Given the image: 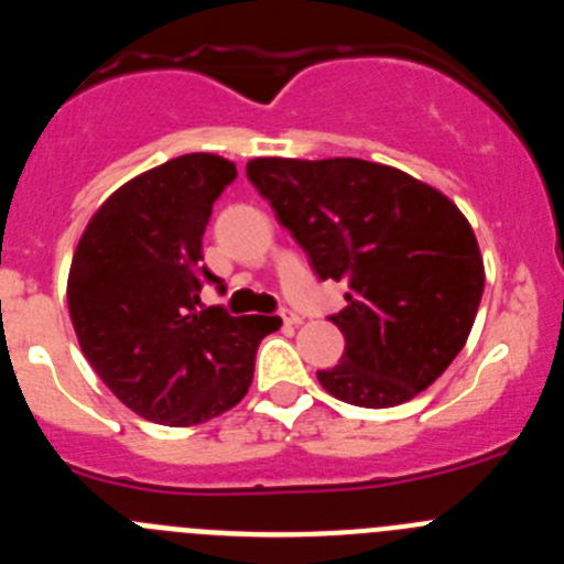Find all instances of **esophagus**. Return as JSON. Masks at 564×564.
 <instances>
[{"mask_svg": "<svg viewBox=\"0 0 564 564\" xmlns=\"http://www.w3.org/2000/svg\"><path fill=\"white\" fill-rule=\"evenodd\" d=\"M282 322H285V325H302V316L293 311H282Z\"/></svg>", "mask_w": 564, "mask_h": 564, "instance_id": "obj_1", "label": "esophagus"}]
</instances>
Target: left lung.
I'll use <instances>...</instances> for the list:
<instances>
[{
	"label": "left lung",
	"mask_w": 564,
	"mask_h": 564,
	"mask_svg": "<svg viewBox=\"0 0 564 564\" xmlns=\"http://www.w3.org/2000/svg\"><path fill=\"white\" fill-rule=\"evenodd\" d=\"M248 181L318 279L347 282L333 398L387 410L426 390L463 350L480 307L482 257L460 208L401 169L358 158H257Z\"/></svg>",
	"instance_id": "left-lung-1"
}]
</instances>
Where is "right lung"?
Here are the masks:
<instances>
[{"label":"right lung","mask_w":564,"mask_h":564,"mask_svg":"<svg viewBox=\"0 0 564 564\" xmlns=\"http://www.w3.org/2000/svg\"><path fill=\"white\" fill-rule=\"evenodd\" d=\"M237 177L194 152L123 183L93 214L73 253L67 305L78 344L115 398L141 417L194 426L246 398L259 341L279 318L203 307V234Z\"/></svg>","instance_id":"obj_1"}]
</instances>
